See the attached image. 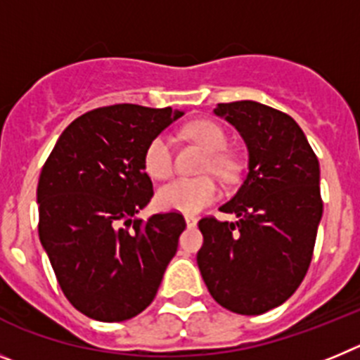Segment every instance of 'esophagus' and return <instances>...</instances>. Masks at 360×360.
<instances>
[{"label": "esophagus", "mask_w": 360, "mask_h": 360, "mask_svg": "<svg viewBox=\"0 0 360 360\" xmlns=\"http://www.w3.org/2000/svg\"><path fill=\"white\" fill-rule=\"evenodd\" d=\"M196 224H198V218H196V216H193V214H187L186 216V225L189 229H193V227H196Z\"/></svg>", "instance_id": "esophagus-1"}]
</instances>
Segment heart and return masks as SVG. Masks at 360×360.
<instances>
[{
  "instance_id": "b5f03b06",
  "label": "heart",
  "mask_w": 360,
  "mask_h": 360,
  "mask_svg": "<svg viewBox=\"0 0 360 360\" xmlns=\"http://www.w3.org/2000/svg\"><path fill=\"white\" fill-rule=\"evenodd\" d=\"M193 141L198 142L205 151L219 153L227 146V135L218 124L211 120H198L186 129ZM216 171H225L229 162L219 155L211 158ZM146 173L153 178L169 176L173 171V141L165 133L157 135L148 144L144 153ZM218 198V186L211 178H176L157 191V205L164 211H176L184 214H196Z\"/></svg>"
}]
</instances>
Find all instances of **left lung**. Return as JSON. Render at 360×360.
Returning a JSON list of instances; mask_svg holds the SVG:
<instances>
[{"instance_id":"left-lung-1","label":"left lung","mask_w":360,"mask_h":360,"mask_svg":"<svg viewBox=\"0 0 360 360\" xmlns=\"http://www.w3.org/2000/svg\"><path fill=\"white\" fill-rule=\"evenodd\" d=\"M214 115L238 129L249 173L219 211L236 221L202 218L196 262L218 304L259 316L297 290L323 216L319 160L290 115L256 101L218 104Z\"/></svg>"}]
</instances>
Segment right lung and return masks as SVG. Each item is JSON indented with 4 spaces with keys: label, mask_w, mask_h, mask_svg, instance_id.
I'll return each mask as SVG.
<instances>
[{
    "label": "right lung",
    "mask_w": 360,
    "mask_h": 360,
    "mask_svg": "<svg viewBox=\"0 0 360 360\" xmlns=\"http://www.w3.org/2000/svg\"><path fill=\"white\" fill-rule=\"evenodd\" d=\"M182 110L115 104L61 133L37 184L39 241L63 294L84 316L119 323L151 304L186 219L139 218L153 196L149 142Z\"/></svg>",
    "instance_id": "right-lung-1"
}]
</instances>
